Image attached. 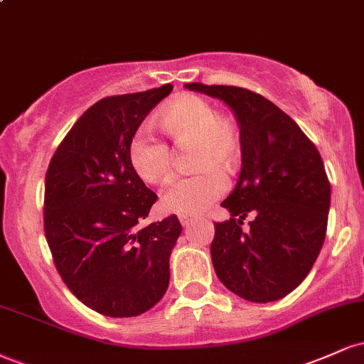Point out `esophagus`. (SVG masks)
Here are the masks:
<instances>
[{"instance_id": "1", "label": "esophagus", "mask_w": 364, "mask_h": 364, "mask_svg": "<svg viewBox=\"0 0 364 364\" xmlns=\"http://www.w3.org/2000/svg\"><path fill=\"white\" fill-rule=\"evenodd\" d=\"M193 220H195V217H191V215H179V223H181L183 228H188V225L193 223Z\"/></svg>"}]
</instances>
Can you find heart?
Returning <instances> with one entry per match:
<instances>
[{"instance_id":"1","label":"heart","mask_w":364,"mask_h":364,"mask_svg":"<svg viewBox=\"0 0 364 364\" xmlns=\"http://www.w3.org/2000/svg\"><path fill=\"white\" fill-rule=\"evenodd\" d=\"M159 127L178 149L191 147V176L174 181L162 195V208L179 215H195L228 190L225 168H236L241 133L232 116L219 114L214 104L196 94H183L159 112ZM129 166L141 181L162 185L173 176L169 145L139 129L128 147Z\"/></svg>"}]
</instances>
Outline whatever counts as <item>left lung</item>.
Instances as JSON below:
<instances>
[{
  "mask_svg": "<svg viewBox=\"0 0 364 364\" xmlns=\"http://www.w3.org/2000/svg\"><path fill=\"white\" fill-rule=\"evenodd\" d=\"M220 99L241 133V173L220 205L212 263L220 282L253 303L277 301L310 274L327 232L330 183L313 141L274 102L232 85L186 83ZM250 229H242L247 214Z\"/></svg>",
  "mask_w": 364,
  "mask_h": 364,
  "instance_id": "8db88e82",
  "label": "left lung"
}]
</instances>
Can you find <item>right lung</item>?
Returning a JSON list of instances; mask_svg holds the SVG:
<instances>
[{"label":"right lung","mask_w":364,"mask_h":364,"mask_svg":"<svg viewBox=\"0 0 364 364\" xmlns=\"http://www.w3.org/2000/svg\"><path fill=\"white\" fill-rule=\"evenodd\" d=\"M171 83L111 95L66 133L46 173L44 232L63 282L85 306L127 318L156 306L169 286L176 215L144 225L157 195L129 166L133 135Z\"/></svg>","instance_id":"right-lung-1"}]
</instances>
